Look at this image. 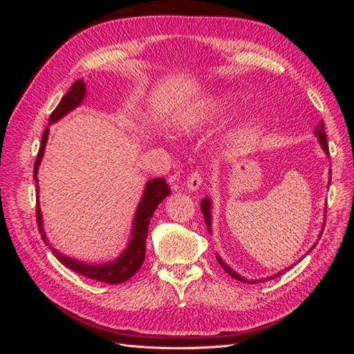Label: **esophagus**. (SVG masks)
Wrapping results in <instances>:
<instances>
[{"instance_id": "1", "label": "esophagus", "mask_w": 354, "mask_h": 354, "mask_svg": "<svg viewBox=\"0 0 354 354\" xmlns=\"http://www.w3.org/2000/svg\"><path fill=\"white\" fill-rule=\"evenodd\" d=\"M202 185V178H201V174L198 173V171H195V173H192L189 177H187V181H186V187L189 192H195L201 187Z\"/></svg>"}]
</instances>
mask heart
<instances>
[{
    "label": "heart",
    "instance_id": "b5f03b06",
    "mask_svg": "<svg viewBox=\"0 0 354 354\" xmlns=\"http://www.w3.org/2000/svg\"><path fill=\"white\" fill-rule=\"evenodd\" d=\"M230 106V95L221 93L209 97L207 100L196 102L181 113L177 121L176 128L180 134L190 136L202 131L214 118L220 116L226 112Z\"/></svg>",
    "mask_w": 354,
    "mask_h": 354
}]
</instances>
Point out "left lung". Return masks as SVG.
<instances>
[{"mask_svg": "<svg viewBox=\"0 0 354 354\" xmlns=\"http://www.w3.org/2000/svg\"><path fill=\"white\" fill-rule=\"evenodd\" d=\"M315 136L317 137L319 145H320V147H322L324 151H325L326 156H329V149H328V140H326V133H325V124H324V121H320V122L316 125V128H315ZM329 183H330V180H329ZM329 183H328V187H329ZM211 208H212V201H211L209 198H203V199L201 201V209H202V214H203V218H205V223H207V227H208L209 234L212 233V227H211V226H212V211H211ZM325 212H326V208H325ZM325 218H326V214H325ZM324 227H325V220H324ZM324 227H322V230H320L319 239H320V236H322ZM316 245H317V242L312 246V248H310V250L307 251V254H308V252H312V250L315 248ZM307 254H306V255H307ZM306 255H304V257H306ZM299 260H301V259H299ZM217 261H218V264L223 267V270L226 272L227 274H230V276L233 277V279L241 281V282H245V283H257V282H261V281H263V279H251V281L245 279L243 276H241L239 273L234 272L226 261H223V260H221V257H218V255H217ZM291 267H292V266H291ZM288 269H289V267H288ZM288 269H285V270H288ZM285 270L277 272V273H274L273 276L267 277V279H273V277L281 276Z\"/></svg>", "mask_w": 354, "mask_h": 354, "instance_id": "left-lung-1", "label": "left lung"}]
</instances>
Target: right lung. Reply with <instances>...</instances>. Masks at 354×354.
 Returning <instances> with one entry per match:
<instances>
[{"label": "right lung", "instance_id": "1", "mask_svg": "<svg viewBox=\"0 0 354 354\" xmlns=\"http://www.w3.org/2000/svg\"><path fill=\"white\" fill-rule=\"evenodd\" d=\"M85 97H87V87H85L84 80L75 81L71 85L69 91L62 97L60 103L57 104V108L51 112L48 124L51 125V124L60 121L63 116L72 112L75 108H78V106H81ZM48 133H50V128L47 127L44 130V134H42L41 147L38 151L37 160L34 165V178L37 183V223H38V230L41 233L42 241H44L46 245H48V248L53 251V254L56 255V259L63 266L69 267V269L73 270L75 273L82 274L93 281L106 282L111 285L122 283V282L128 281L130 277H133L137 273V270L140 269L143 261H145L149 223H151V218H152L153 212L158 208L159 203L171 194L169 186L167 185L165 178H152L147 181L145 186V190H143L142 199H140V202H138L136 214H134L130 239H128L125 250L113 261L102 263V264H91V263H82L80 260H75L73 257L63 255L62 252L53 248V246L48 243L44 226H42V212H41V207H39L38 168L41 165L42 156H44V152H46Z\"/></svg>", "mask_w": 354, "mask_h": 354}]
</instances>
